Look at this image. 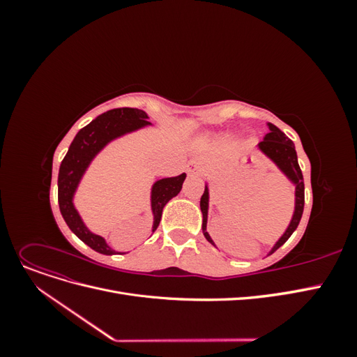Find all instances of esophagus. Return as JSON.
<instances>
[{
	"label": "esophagus",
	"mask_w": 357,
	"mask_h": 357,
	"mask_svg": "<svg viewBox=\"0 0 357 357\" xmlns=\"http://www.w3.org/2000/svg\"><path fill=\"white\" fill-rule=\"evenodd\" d=\"M204 172V165L201 160H190L189 165H188V174L189 176H202Z\"/></svg>",
	"instance_id": "1"
}]
</instances>
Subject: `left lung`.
<instances>
[{"label": "left lung", "instance_id": "obj_1", "mask_svg": "<svg viewBox=\"0 0 357 357\" xmlns=\"http://www.w3.org/2000/svg\"><path fill=\"white\" fill-rule=\"evenodd\" d=\"M269 132L265 134L264 139L261 143H257L256 150L261 155H264L266 159H269L273 164L277 167V169L282 172V174L289 180L291 186L295 188V207H294V214H291V219L287 225L286 231L283 235L275 241V244L271 247V250L268 252L266 256L273 255L277 248L282 247L289 238L290 235L295 232L298 228V225L302 218V211H304V180H302V171L298 164V156H296V150L295 144L291 139L280 129L273 125V123H266ZM201 213H202V234L205 236V240L211 243L213 245L214 241L211 240L210 234L207 232V222H208V208H210V188H208V181H205V190L204 195L201 197Z\"/></svg>", "mask_w": 357, "mask_h": 357}]
</instances>
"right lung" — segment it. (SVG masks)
Returning <instances> with one entry per match:
<instances>
[{
  "label": "right lung",
  "mask_w": 357,
  "mask_h": 357,
  "mask_svg": "<svg viewBox=\"0 0 357 357\" xmlns=\"http://www.w3.org/2000/svg\"><path fill=\"white\" fill-rule=\"evenodd\" d=\"M147 126H152V123L149 122V114L144 110L125 107V109H114L102 113L89 125L80 129L70 144L66 158L61 162L58 174V202L61 214L68 228L95 252L102 255L117 253L105 241L102 235L95 234L84 223L79 210L75 208V192H77L92 160L107 146L117 138L137 132ZM185 178L186 174L168 178L158 177L152 185V189H150V210H152L153 215L152 234L158 229L162 210L169 199L178 195Z\"/></svg>",
  "instance_id": "add662e5"
}]
</instances>
